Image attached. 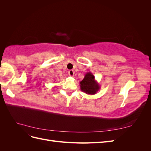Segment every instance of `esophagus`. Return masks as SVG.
<instances>
[{"instance_id":"1","label":"esophagus","mask_w":151,"mask_h":151,"mask_svg":"<svg viewBox=\"0 0 151 151\" xmlns=\"http://www.w3.org/2000/svg\"><path fill=\"white\" fill-rule=\"evenodd\" d=\"M68 75L71 77H74V72L73 70H68Z\"/></svg>"}]
</instances>
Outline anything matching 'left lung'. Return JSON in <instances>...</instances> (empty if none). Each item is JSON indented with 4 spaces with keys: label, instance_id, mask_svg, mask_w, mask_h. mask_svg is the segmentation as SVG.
Returning a JSON list of instances; mask_svg holds the SVG:
<instances>
[{
    "label": "left lung",
    "instance_id": "obj_1",
    "mask_svg": "<svg viewBox=\"0 0 151 151\" xmlns=\"http://www.w3.org/2000/svg\"><path fill=\"white\" fill-rule=\"evenodd\" d=\"M80 88L87 94L94 95L100 89V86L91 72L86 73L84 78L80 82Z\"/></svg>",
    "mask_w": 151,
    "mask_h": 151
}]
</instances>
